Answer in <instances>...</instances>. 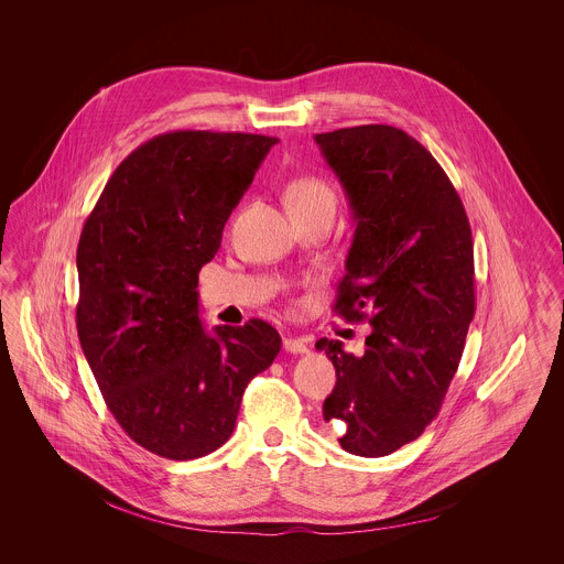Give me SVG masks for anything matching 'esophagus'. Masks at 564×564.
Listing matches in <instances>:
<instances>
[{
	"label": "esophagus",
	"mask_w": 564,
	"mask_h": 564,
	"mask_svg": "<svg viewBox=\"0 0 564 564\" xmlns=\"http://www.w3.org/2000/svg\"><path fill=\"white\" fill-rule=\"evenodd\" d=\"M282 347L289 354H306L308 351V340L306 338H284Z\"/></svg>",
	"instance_id": "1"
}]
</instances>
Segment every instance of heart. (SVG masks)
<instances>
[{
    "label": "heart",
    "mask_w": 564,
    "mask_h": 564,
    "mask_svg": "<svg viewBox=\"0 0 564 564\" xmlns=\"http://www.w3.org/2000/svg\"><path fill=\"white\" fill-rule=\"evenodd\" d=\"M286 204L293 210H304V208H315V206H336V193L332 186L315 175H304L295 177L289 188H286Z\"/></svg>",
    "instance_id": "b5f03b06"
}]
</instances>
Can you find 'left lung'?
I'll use <instances>...</instances> for the list:
<instances>
[{
	"mask_svg": "<svg viewBox=\"0 0 564 564\" xmlns=\"http://www.w3.org/2000/svg\"><path fill=\"white\" fill-rule=\"evenodd\" d=\"M356 221L334 311L371 323L360 356L319 338L336 369L323 419L345 452L380 458L436 419L476 315L474 241L443 166L393 126L315 137Z\"/></svg>",
	"mask_w": 564,
	"mask_h": 564,
	"instance_id": "1",
	"label": "left lung"
}]
</instances>
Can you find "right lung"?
Here are the masks:
<instances>
[{
    "label": "right lung",
    "mask_w": 564,
    "mask_h": 564,
    "mask_svg": "<svg viewBox=\"0 0 564 564\" xmlns=\"http://www.w3.org/2000/svg\"><path fill=\"white\" fill-rule=\"evenodd\" d=\"M275 143L242 132L159 134L115 169L82 228V351L117 423L162 458L221 447L249 380L280 351V334L262 319L208 334L197 297L199 269Z\"/></svg>",
    "instance_id": "obj_1"
}]
</instances>
